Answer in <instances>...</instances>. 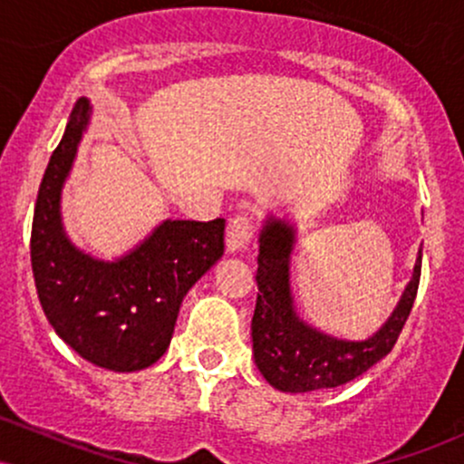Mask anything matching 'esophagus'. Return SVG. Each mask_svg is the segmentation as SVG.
Listing matches in <instances>:
<instances>
[{"mask_svg":"<svg viewBox=\"0 0 464 464\" xmlns=\"http://www.w3.org/2000/svg\"><path fill=\"white\" fill-rule=\"evenodd\" d=\"M255 236V225L248 216H236L228 220L227 227V248L231 253H239L250 244Z\"/></svg>","mask_w":464,"mask_h":464,"instance_id":"obj_1","label":"esophagus"}]
</instances>
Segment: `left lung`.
I'll return each mask as SVG.
<instances>
[{
  "mask_svg": "<svg viewBox=\"0 0 464 464\" xmlns=\"http://www.w3.org/2000/svg\"><path fill=\"white\" fill-rule=\"evenodd\" d=\"M295 227L270 216L259 233L257 303L253 323L255 364L270 386L284 392H310L355 380L395 347L419 290L420 250L410 284L391 318L366 340H340L318 332L295 312L290 292V255Z\"/></svg>",
  "mask_w": 464,
  "mask_h": 464,
  "instance_id": "obj_1",
  "label": "left lung"
}]
</instances>
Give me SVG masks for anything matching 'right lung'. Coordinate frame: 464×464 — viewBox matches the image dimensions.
<instances>
[{
  "label": "right lung",
  "instance_id": "1",
  "mask_svg": "<svg viewBox=\"0 0 464 464\" xmlns=\"http://www.w3.org/2000/svg\"><path fill=\"white\" fill-rule=\"evenodd\" d=\"M89 120L92 104L80 98L47 163L32 220V273L47 321L80 358L132 372L169 347L185 295L225 253V218L163 220L115 262L73 246L63 228L61 194Z\"/></svg>",
  "mask_w": 464,
  "mask_h": 464
}]
</instances>
